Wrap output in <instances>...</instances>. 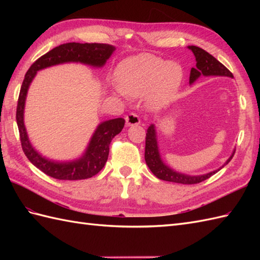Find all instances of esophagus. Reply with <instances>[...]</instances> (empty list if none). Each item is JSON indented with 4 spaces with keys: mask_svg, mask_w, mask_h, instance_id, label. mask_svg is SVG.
Returning a JSON list of instances; mask_svg holds the SVG:
<instances>
[{
    "mask_svg": "<svg viewBox=\"0 0 260 260\" xmlns=\"http://www.w3.org/2000/svg\"><path fill=\"white\" fill-rule=\"evenodd\" d=\"M125 120H126L127 126H134V125H139L141 123L140 117L135 113H129L125 117Z\"/></svg>",
    "mask_w": 260,
    "mask_h": 260,
    "instance_id": "34e87169",
    "label": "esophagus"
}]
</instances>
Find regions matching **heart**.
Here are the masks:
<instances>
[{"label": "heart", "mask_w": 260, "mask_h": 260, "mask_svg": "<svg viewBox=\"0 0 260 260\" xmlns=\"http://www.w3.org/2000/svg\"><path fill=\"white\" fill-rule=\"evenodd\" d=\"M183 71L174 61H167L151 53H141L120 62L116 79L125 95L143 97L150 93L153 105L167 101L181 84Z\"/></svg>", "instance_id": "heart-1"}]
</instances>
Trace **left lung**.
Returning <instances> with one entry per match:
<instances>
[{
  "label": "left lung",
  "mask_w": 260,
  "mask_h": 260,
  "mask_svg": "<svg viewBox=\"0 0 260 260\" xmlns=\"http://www.w3.org/2000/svg\"><path fill=\"white\" fill-rule=\"evenodd\" d=\"M190 50H192L197 60V67L191 69L190 73V84L196 81L201 75L203 76H228L234 77V75L230 73V70L224 67V66L218 61L211 54L208 53L203 49L196 47V46H189ZM145 161L147 167L150 168L152 173L158 178L159 180L174 182V183H181V184H197L200 182L209 179L218 171H213L204 175H198V176H190L182 173H178L175 171L171 170L167 167L163 162L161 157H159V153L157 150V142H156V135L155 129H154V125H151L147 128L146 139H145ZM235 155V152L233 155L229 157V159L225 164H228L233 156ZM223 168V167H222Z\"/></svg>",
  "instance_id": "8db88e82"
}]
</instances>
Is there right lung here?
<instances>
[{
  "label": "right lung",
  "instance_id": "1",
  "mask_svg": "<svg viewBox=\"0 0 260 260\" xmlns=\"http://www.w3.org/2000/svg\"><path fill=\"white\" fill-rule=\"evenodd\" d=\"M114 50L115 48L113 46L106 45V43H63L36 60L26 71L24 80L21 86L18 106H16V124L19 127L21 146L29 161L51 178L75 181L89 179L96 175L107 162L110 142L123 129L125 119L115 118L104 121L99 125L95 134L91 137L89 146H88L84 156L77 161L66 163L49 161L33 150L29 139H27L23 123L24 103L30 82L38 70L58 63L73 61L90 64L93 67H102L106 62V60L112 56Z\"/></svg>",
  "mask_w": 260,
  "mask_h": 260
}]
</instances>
